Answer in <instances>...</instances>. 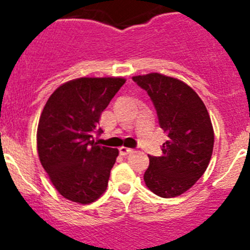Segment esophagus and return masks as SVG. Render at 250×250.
Returning a JSON list of instances; mask_svg holds the SVG:
<instances>
[{"instance_id": "obj_1", "label": "esophagus", "mask_w": 250, "mask_h": 250, "mask_svg": "<svg viewBox=\"0 0 250 250\" xmlns=\"http://www.w3.org/2000/svg\"><path fill=\"white\" fill-rule=\"evenodd\" d=\"M133 152V148H129V147H125V146H122V147H120V153L122 156H125L128 155V153Z\"/></svg>"}]
</instances>
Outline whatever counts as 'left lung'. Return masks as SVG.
<instances>
[{
    "label": "left lung",
    "mask_w": 250,
    "mask_h": 250,
    "mask_svg": "<svg viewBox=\"0 0 250 250\" xmlns=\"http://www.w3.org/2000/svg\"><path fill=\"white\" fill-rule=\"evenodd\" d=\"M147 92L168 140L162 156H148L144 174L148 190L163 198L183 195L203 175L214 147V130L206 105L183 81L158 72L133 76Z\"/></svg>",
    "instance_id": "left-lung-1"
}]
</instances>
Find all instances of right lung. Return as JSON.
<instances>
[{
    "label": "right lung",
    "mask_w": 250,
    "mask_h": 250,
    "mask_svg": "<svg viewBox=\"0 0 250 250\" xmlns=\"http://www.w3.org/2000/svg\"><path fill=\"white\" fill-rule=\"evenodd\" d=\"M123 77H80L62 83L47 100L37 127V152L58 192L88 204L106 191L117 148L99 146L93 134L102 112L125 84Z\"/></svg>",
    "instance_id": "right-lung-1"
}]
</instances>
